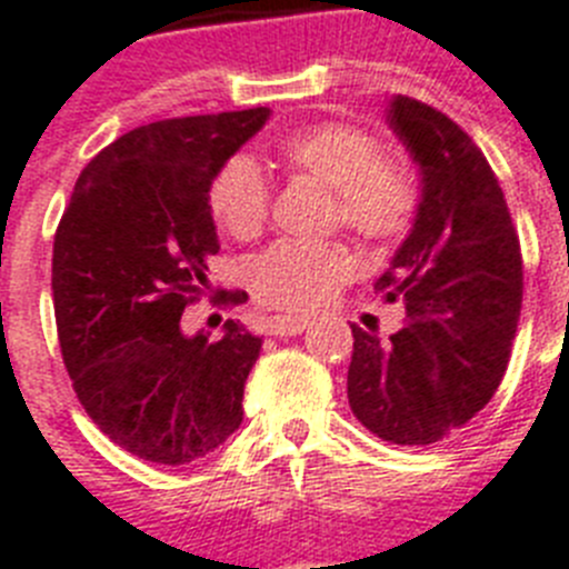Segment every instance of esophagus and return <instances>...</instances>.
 I'll use <instances>...</instances> for the list:
<instances>
[{"instance_id": "obj_1", "label": "esophagus", "mask_w": 569, "mask_h": 569, "mask_svg": "<svg viewBox=\"0 0 569 569\" xmlns=\"http://www.w3.org/2000/svg\"><path fill=\"white\" fill-rule=\"evenodd\" d=\"M303 329H309V318H298V315H283L269 323V336H300Z\"/></svg>"}]
</instances>
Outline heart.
<instances>
[{
	"label": "heart",
	"mask_w": 569,
	"mask_h": 569,
	"mask_svg": "<svg viewBox=\"0 0 569 569\" xmlns=\"http://www.w3.org/2000/svg\"><path fill=\"white\" fill-rule=\"evenodd\" d=\"M277 161L332 190V226H341L373 248H393L419 217L417 173L405 161L381 156V144L356 123L318 121L292 130L274 147ZM208 213L228 237L248 242L266 231L269 184L260 167L237 152L213 170L204 190ZM352 277V257L338 242L271 246L251 266V289L266 307L315 312L336 298Z\"/></svg>",
	"instance_id": "heart-1"
}]
</instances>
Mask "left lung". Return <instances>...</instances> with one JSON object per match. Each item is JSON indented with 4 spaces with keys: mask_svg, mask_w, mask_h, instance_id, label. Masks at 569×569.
Masks as SVG:
<instances>
[{
    "mask_svg": "<svg viewBox=\"0 0 569 569\" xmlns=\"http://www.w3.org/2000/svg\"><path fill=\"white\" fill-rule=\"evenodd\" d=\"M390 127L422 170V202L376 292L405 303L381 341L352 323L347 396L367 431L431 446L489 405L503 381L523 300V257L498 176L460 123L399 94Z\"/></svg>",
    "mask_w": 569,
    "mask_h": 569,
    "instance_id": "1",
    "label": "left lung"
}]
</instances>
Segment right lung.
I'll return each mask as SVG.
<instances>
[{
	"mask_svg": "<svg viewBox=\"0 0 569 569\" xmlns=\"http://www.w3.org/2000/svg\"><path fill=\"white\" fill-rule=\"evenodd\" d=\"M269 109L167 118L123 132L83 167L54 233L51 289L71 388L100 431L159 466L202 460L242 422V390L262 338L184 336L181 312L219 251L204 204L213 170ZM219 289L213 307L242 303Z\"/></svg>",
	"mask_w": 569,
	"mask_h": 569,
	"instance_id": "obj_1",
	"label": "right lung"
}]
</instances>
